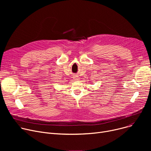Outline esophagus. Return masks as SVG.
<instances>
[{
	"label": "esophagus",
	"mask_w": 151,
	"mask_h": 151,
	"mask_svg": "<svg viewBox=\"0 0 151 151\" xmlns=\"http://www.w3.org/2000/svg\"><path fill=\"white\" fill-rule=\"evenodd\" d=\"M73 78H74V80H79V78H78V76H73Z\"/></svg>",
	"instance_id": "obj_1"
}]
</instances>
